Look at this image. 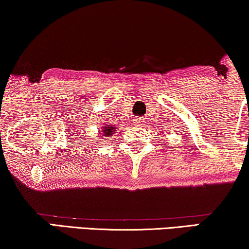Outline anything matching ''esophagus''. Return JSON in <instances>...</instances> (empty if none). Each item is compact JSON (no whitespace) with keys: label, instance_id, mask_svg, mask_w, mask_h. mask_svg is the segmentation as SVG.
I'll return each mask as SVG.
<instances>
[{"label":"esophagus","instance_id":"esophagus-1","mask_svg":"<svg viewBox=\"0 0 249 249\" xmlns=\"http://www.w3.org/2000/svg\"><path fill=\"white\" fill-rule=\"evenodd\" d=\"M135 121H136V124H142V122H144L142 120V119H136Z\"/></svg>","mask_w":249,"mask_h":249}]
</instances>
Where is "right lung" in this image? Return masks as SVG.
<instances>
[{"mask_svg": "<svg viewBox=\"0 0 249 249\" xmlns=\"http://www.w3.org/2000/svg\"><path fill=\"white\" fill-rule=\"evenodd\" d=\"M114 129H115L114 127H107V125H105V130L101 131V132H102V134H103L104 136H108V137H110L112 132H114Z\"/></svg>", "mask_w": 249, "mask_h": 249, "instance_id": "obj_1", "label": "right lung"}]
</instances>
